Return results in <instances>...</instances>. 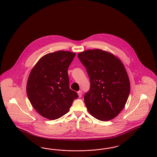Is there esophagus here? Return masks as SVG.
<instances>
[{"label": "esophagus", "mask_w": 157, "mask_h": 157, "mask_svg": "<svg viewBox=\"0 0 157 157\" xmlns=\"http://www.w3.org/2000/svg\"><path fill=\"white\" fill-rule=\"evenodd\" d=\"M78 94L79 96V98H81L82 97V91L81 90H79L78 92Z\"/></svg>", "instance_id": "obj_1"}]
</instances>
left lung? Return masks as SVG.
<instances>
[{
  "instance_id": "left-lung-1",
  "label": "left lung",
  "mask_w": 157,
  "mask_h": 157,
  "mask_svg": "<svg viewBox=\"0 0 157 157\" xmlns=\"http://www.w3.org/2000/svg\"><path fill=\"white\" fill-rule=\"evenodd\" d=\"M78 56L90 79V89L84 96L88 112L101 121L113 119L125 106L130 91L123 63L113 54L100 49L85 51Z\"/></svg>"
}]
</instances>
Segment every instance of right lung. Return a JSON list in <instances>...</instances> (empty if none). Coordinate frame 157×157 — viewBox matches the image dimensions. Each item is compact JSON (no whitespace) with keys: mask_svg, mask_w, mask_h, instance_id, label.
<instances>
[{"mask_svg":"<svg viewBox=\"0 0 157 157\" xmlns=\"http://www.w3.org/2000/svg\"><path fill=\"white\" fill-rule=\"evenodd\" d=\"M75 53L58 51L42 56L33 68L26 92L41 116L56 120L68 113L77 93L69 88L68 69Z\"/></svg>","mask_w":157,"mask_h":157,"instance_id":"add662e5","label":"right lung"}]
</instances>
